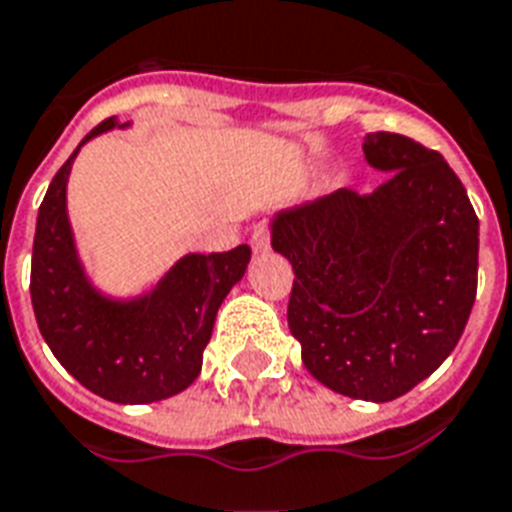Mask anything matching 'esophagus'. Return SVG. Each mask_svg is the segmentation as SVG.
<instances>
[{
  "instance_id": "esophagus-1",
  "label": "esophagus",
  "mask_w": 512,
  "mask_h": 512,
  "mask_svg": "<svg viewBox=\"0 0 512 512\" xmlns=\"http://www.w3.org/2000/svg\"><path fill=\"white\" fill-rule=\"evenodd\" d=\"M252 249L255 252H268V247H271V233H268V228L265 225H257L255 230H252Z\"/></svg>"
}]
</instances>
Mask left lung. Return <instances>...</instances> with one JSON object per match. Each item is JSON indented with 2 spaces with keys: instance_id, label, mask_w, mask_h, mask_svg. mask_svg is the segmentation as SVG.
Here are the masks:
<instances>
[{
  "instance_id": "8db88e82",
  "label": "left lung",
  "mask_w": 512,
  "mask_h": 512,
  "mask_svg": "<svg viewBox=\"0 0 512 512\" xmlns=\"http://www.w3.org/2000/svg\"><path fill=\"white\" fill-rule=\"evenodd\" d=\"M365 161L389 177L282 209L271 247L295 271L287 322L300 357L338 395L389 403L454 351L478 290V217L443 161L378 131Z\"/></svg>"
}]
</instances>
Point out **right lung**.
I'll list each match as a JSON object with an SVG mask.
<instances>
[{
	"label": "right lung",
	"mask_w": 512,
	"mask_h": 512,
	"mask_svg": "<svg viewBox=\"0 0 512 512\" xmlns=\"http://www.w3.org/2000/svg\"><path fill=\"white\" fill-rule=\"evenodd\" d=\"M131 128L117 117L85 136ZM72 158L58 169L37 214L31 252V306L56 360L93 395L144 405L185 392L201 373L214 319L233 284L247 273L252 249L185 255L150 290L117 298L85 271L66 212Z\"/></svg>",
	"instance_id": "1"
}]
</instances>
